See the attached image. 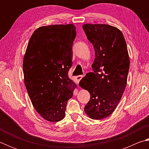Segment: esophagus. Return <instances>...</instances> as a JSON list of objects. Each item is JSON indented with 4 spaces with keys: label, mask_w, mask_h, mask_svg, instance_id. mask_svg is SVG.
<instances>
[{
    "label": "esophagus",
    "mask_w": 149,
    "mask_h": 149,
    "mask_svg": "<svg viewBox=\"0 0 149 149\" xmlns=\"http://www.w3.org/2000/svg\"><path fill=\"white\" fill-rule=\"evenodd\" d=\"M83 78V75H77V76L76 77V79H77V81L78 82L80 81V80L81 79Z\"/></svg>",
    "instance_id": "34e87169"
}]
</instances>
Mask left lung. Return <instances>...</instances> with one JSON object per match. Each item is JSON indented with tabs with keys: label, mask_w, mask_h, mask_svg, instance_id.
Returning a JSON list of instances; mask_svg holds the SVG:
<instances>
[{
	"label": "left lung",
	"mask_w": 149,
	"mask_h": 149,
	"mask_svg": "<svg viewBox=\"0 0 149 149\" xmlns=\"http://www.w3.org/2000/svg\"><path fill=\"white\" fill-rule=\"evenodd\" d=\"M83 29L95 52L94 72L88 73L79 84L90 93L84 110L91 119L101 120L114 112L122 99L130 69L129 54L123 35L117 27L88 24L83 25Z\"/></svg>",
	"instance_id": "obj_1"
}]
</instances>
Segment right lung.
<instances>
[{
    "label": "right lung",
    "instance_id": "1",
    "mask_svg": "<svg viewBox=\"0 0 149 149\" xmlns=\"http://www.w3.org/2000/svg\"><path fill=\"white\" fill-rule=\"evenodd\" d=\"M74 24L42 26L33 32L23 60L24 83L35 110L49 122L65 116L77 85L68 75L72 64Z\"/></svg>",
    "mask_w": 149,
    "mask_h": 149
}]
</instances>
